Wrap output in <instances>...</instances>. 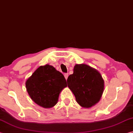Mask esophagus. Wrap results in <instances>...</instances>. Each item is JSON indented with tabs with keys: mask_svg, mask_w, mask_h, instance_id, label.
Instances as JSON below:
<instances>
[{
	"mask_svg": "<svg viewBox=\"0 0 133 133\" xmlns=\"http://www.w3.org/2000/svg\"><path fill=\"white\" fill-rule=\"evenodd\" d=\"M64 77H65V78H66V79H67V78H68V76H69L68 73H65V74H64Z\"/></svg>",
	"mask_w": 133,
	"mask_h": 133,
	"instance_id": "obj_1",
	"label": "esophagus"
}]
</instances>
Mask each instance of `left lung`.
Instances as JSON below:
<instances>
[{
  "instance_id": "8db88e82",
  "label": "left lung",
  "mask_w": 133,
  "mask_h": 133,
  "mask_svg": "<svg viewBox=\"0 0 133 133\" xmlns=\"http://www.w3.org/2000/svg\"><path fill=\"white\" fill-rule=\"evenodd\" d=\"M67 85L77 102L89 108L98 102L104 90V80L97 70L87 64H76L74 72L67 80Z\"/></svg>"
}]
</instances>
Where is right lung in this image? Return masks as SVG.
I'll return each mask as SVG.
<instances>
[{"mask_svg":"<svg viewBox=\"0 0 133 133\" xmlns=\"http://www.w3.org/2000/svg\"><path fill=\"white\" fill-rule=\"evenodd\" d=\"M66 87L64 75L49 64L39 67L26 82V90L32 100L45 108L56 105L59 93Z\"/></svg>","mask_w":133,"mask_h":133,"instance_id":"1","label":"right lung"}]
</instances>
